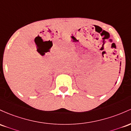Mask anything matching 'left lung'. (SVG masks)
<instances>
[{"label":"left lung","mask_w":131,"mask_h":131,"mask_svg":"<svg viewBox=\"0 0 131 131\" xmlns=\"http://www.w3.org/2000/svg\"><path fill=\"white\" fill-rule=\"evenodd\" d=\"M120 66H121V64H120ZM120 69H121V68H120Z\"/></svg>","instance_id":"8db88e82"}]
</instances>
